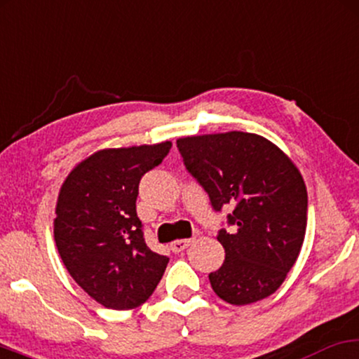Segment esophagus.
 Returning <instances> with one entry per match:
<instances>
[{"label": "esophagus", "mask_w": 359, "mask_h": 359, "mask_svg": "<svg viewBox=\"0 0 359 359\" xmlns=\"http://www.w3.org/2000/svg\"><path fill=\"white\" fill-rule=\"evenodd\" d=\"M191 242H193V239H178V241L171 242V250H173L175 254L183 252V250L188 248Z\"/></svg>", "instance_id": "1"}]
</instances>
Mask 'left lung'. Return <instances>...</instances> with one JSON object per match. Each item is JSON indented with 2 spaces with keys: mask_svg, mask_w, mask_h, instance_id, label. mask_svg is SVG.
<instances>
[{
  "mask_svg": "<svg viewBox=\"0 0 359 359\" xmlns=\"http://www.w3.org/2000/svg\"><path fill=\"white\" fill-rule=\"evenodd\" d=\"M176 145L214 211L234 204L227 214L232 229L217 234L226 259L209 273L212 290L231 305L267 299L285 280L305 239L309 198L299 168L255 133L184 137Z\"/></svg>",
  "mask_w": 359,
  "mask_h": 359,
  "instance_id": "1",
  "label": "left lung"
}]
</instances>
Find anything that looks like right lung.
<instances>
[{
	"label": "right lung",
	"instance_id": "1",
	"mask_svg": "<svg viewBox=\"0 0 359 359\" xmlns=\"http://www.w3.org/2000/svg\"><path fill=\"white\" fill-rule=\"evenodd\" d=\"M171 142L107 148L79 163L55 206L54 239L77 285L107 309H137L150 299L170 259L148 248L137 216L142 176L160 165Z\"/></svg>",
	"mask_w": 359,
	"mask_h": 359
}]
</instances>
